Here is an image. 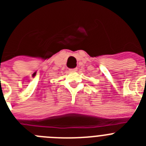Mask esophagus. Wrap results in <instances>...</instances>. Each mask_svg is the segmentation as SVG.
<instances>
[{"label": "esophagus", "instance_id": "1", "mask_svg": "<svg viewBox=\"0 0 146 146\" xmlns=\"http://www.w3.org/2000/svg\"><path fill=\"white\" fill-rule=\"evenodd\" d=\"M77 69H70V72H77Z\"/></svg>", "mask_w": 146, "mask_h": 146}]
</instances>
